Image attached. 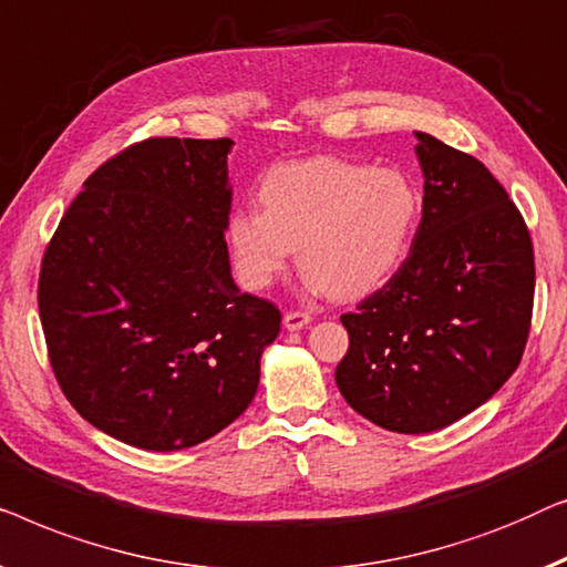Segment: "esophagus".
Wrapping results in <instances>:
<instances>
[{
    "mask_svg": "<svg viewBox=\"0 0 567 567\" xmlns=\"http://www.w3.org/2000/svg\"><path fill=\"white\" fill-rule=\"evenodd\" d=\"M310 321H313V316L306 313V310H290V313H285V329L287 331L306 329Z\"/></svg>",
    "mask_w": 567,
    "mask_h": 567,
    "instance_id": "esophagus-1",
    "label": "esophagus"
}]
</instances>
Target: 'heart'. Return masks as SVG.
<instances>
[{
  "instance_id": "1",
  "label": "heart",
  "mask_w": 567,
  "mask_h": 567,
  "mask_svg": "<svg viewBox=\"0 0 567 567\" xmlns=\"http://www.w3.org/2000/svg\"><path fill=\"white\" fill-rule=\"evenodd\" d=\"M257 207L228 218L230 261L249 290H267L298 249L316 292L360 298L385 285L409 254L419 223V189L398 169H370L318 156L275 166Z\"/></svg>"
}]
</instances>
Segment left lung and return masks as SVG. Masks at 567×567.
I'll return each mask as SVG.
<instances>
[{"label":"left lung","mask_w":567,"mask_h":567,"mask_svg":"<svg viewBox=\"0 0 567 567\" xmlns=\"http://www.w3.org/2000/svg\"><path fill=\"white\" fill-rule=\"evenodd\" d=\"M424 210L398 272L344 313L337 385L388 432L473 413L522 362L534 302L529 228L475 156L416 133Z\"/></svg>","instance_id":"1"}]
</instances>
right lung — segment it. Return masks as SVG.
<instances>
[{
  "label": "right lung",
  "instance_id": "right-lung-1",
  "mask_svg": "<svg viewBox=\"0 0 567 567\" xmlns=\"http://www.w3.org/2000/svg\"><path fill=\"white\" fill-rule=\"evenodd\" d=\"M230 138L107 158L48 244L38 308L63 395L138 450L210 440L249 409L280 310L230 277Z\"/></svg>",
  "mask_w": 567,
  "mask_h": 567
}]
</instances>
